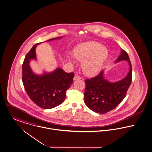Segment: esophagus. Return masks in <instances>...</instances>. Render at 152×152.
Masks as SVG:
<instances>
[{"label":"esophagus","mask_w":152,"mask_h":152,"mask_svg":"<svg viewBox=\"0 0 152 152\" xmlns=\"http://www.w3.org/2000/svg\"><path fill=\"white\" fill-rule=\"evenodd\" d=\"M82 78L79 76H78V75H75V77H74V78H73V80H80V79H81Z\"/></svg>","instance_id":"obj_1"}]
</instances>
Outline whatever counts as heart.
Here are the masks:
<instances>
[{
	"label": "heart",
	"mask_w": 152,
	"mask_h": 152,
	"mask_svg": "<svg viewBox=\"0 0 152 152\" xmlns=\"http://www.w3.org/2000/svg\"><path fill=\"white\" fill-rule=\"evenodd\" d=\"M73 54L76 59L83 62L82 69L88 76H93L98 73L108 57L107 48L95 42L78 45L75 48Z\"/></svg>",
	"instance_id": "heart-1"
}]
</instances>
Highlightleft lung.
<instances>
[{
  "label": "left lung",
  "mask_w": 152,
  "mask_h": 152,
  "mask_svg": "<svg viewBox=\"0 0 152 152\" xmlns=\"http://www.w3.org/2000/svg\"><path fill=\"white\" fill-rule=\"evenodd\" d=\"M121 61H127L129 65V73L122 80L109 82L104 77V70L96 76L86 80L84 102L94 112L104 114L110 112L126 97L132 81V67L128 54L124 50L115 62Z\"/></svg>",
  "instance_id": "left-lung-1"
}]
</instances>
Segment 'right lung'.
Here are the masks:
<instances>
[{
	"mask_svg": "<svg viewBox=\"0 0 152 152\" xmlns=\"http://www.w3.org/2000/svg\"><path fill=\"white\" fill-rule=\"evenodd\" d=\"M61 37L53 38L47 41ZM40 43L35 45L25 57L23 64V82L26 93L36 105L43 109H51L64 102L66 91L73 82L75 75L73 72L66 73L59 68L42 75L34 73L29 62L32 59H36L35 48Z\"/></svg>",
	"mask_w": 152,
	"mask_h": 152,
	"instance_id": "obj_1",
	"label": "right lung"
}]
</instances>
